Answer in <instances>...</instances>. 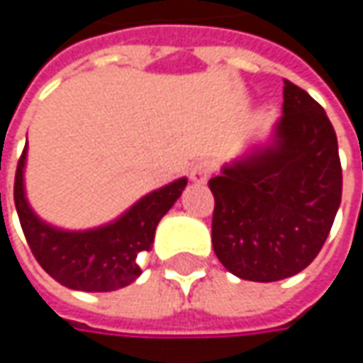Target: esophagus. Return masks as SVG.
I'll return each mask as SVG.
<instances>
[{
  "label": "esophagus",
  "mask_w": 363,
  "mask_h": 363,
  "mask_svg": "<svg viewBox=\"0 0 363 363\" xmlns=\"http://www.w3.org/2000/svg\"><path fill=\"white\" fill-rule=\"evenodd\" d=\"M212 172H214V161H210V160L196 161V163L191 165L189 179H191V182H196V184H206V182H208V177L212 175Z\"/></svg>",
  "instance_id": "1"
}]
</instances>
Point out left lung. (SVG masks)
Segmentation results:
<instances>
[{
  "label": "left lung",
  "mask_w": 363,
  "mask_h": 363,
  "mask_svg": "<svg viewBox=\"0 0 363 363\" xmlns=\"http://www.w3.org/2000/svg\"><path fill=\"white\" fill-rule=\"evenodd\" d=\"M283 96L274 145L208 182L214 252L244 281L272 283L309 267L342 202L337 137L323 106L291 80Z\"/></svg>",
  "instance_id": "1"
}]
</instances>
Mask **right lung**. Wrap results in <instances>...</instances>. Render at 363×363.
Here are the masks:
<instances>
[{
  "label": "right lung",
  "instance_id": "right-lung-1",
  "mask_svg": "<svg viewBox=\"0 0 363 363\" xmlns=\"http://www.w3.org/2000/svg\"><path fill=\"white\" fill-rule=\"evenodd\" d=\"M23 161L26 149L21 151L16 169L13 202L32 255L60 285L91 293L123 289L141 274L137 258L151 248L160 220L188 184V179L182 177L149 194L108 226L86 232H64L44 224L30 210L23 196Z\"/></svg>",
  "mask_w": 363,
  "mask_h": 363
}]
</instances>
